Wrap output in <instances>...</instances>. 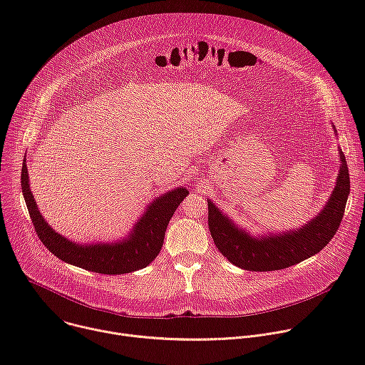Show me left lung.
Instances as JSON below:
<instances>
[{"instance_id":"left-lung-1","label":"left lung","mask_w":365,"mask_h":365,"mask_svg":"<svg viewBox=\"0 0 365 365\" xmlns=\"http://www.w3.org/2000/svg\"><path fill=\"white\" fill-rule=\"evenodd\" d=\"M339 155L341 166L332 195L322 211L299 230L252 237L207 200V225L222 255L244 270L273 272L294 266L328 245L341 225L349 195V173L341 150Z\"/></svg>"}]
</instances>
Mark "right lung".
<instances>
[{"label":"right lung","mask_w":365,"mask_h":365,"mask_svg":"<svg viewBox=\"0 0 365 365\" xmlns=\"http://www.w3.org/2000/svg\"><path fill=\"white\" fill-rule=\"evenodd\" d=\"M21 190L36 234L44 247L65 263L101 274H124L148 266L162 250L168 224L176 207L189 193L187 189L178 187L155 197L124 240L82 245L58 234L38 212L29 185L26 160L21 169Z\"/></svg>","instance_id":"right-lung-1"}]
</instances>
